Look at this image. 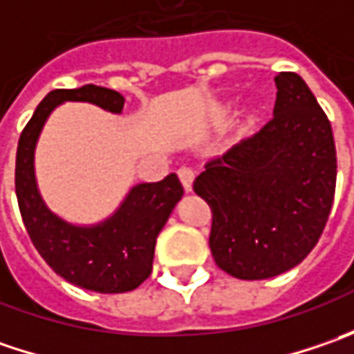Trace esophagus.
<instances>
[{
    "instance_id": "esophagus-1",
    "label": "esophagus",
    "mask_w": 354,
    "mask_h": 354,
    "mask_svg": "<svg viewBox=\"0 0 354 354\" xmlns=\"http://www.w3.org/2000/svg\"><path fill=\"white\" fill-rule=\"evenodd\" d=\"M177 175H179V179H181V183H183V189L187 193H191L193 191V179H195V173L193 169H189V167H181V169L177 171Z\"/></svg>"
}]
</instances>
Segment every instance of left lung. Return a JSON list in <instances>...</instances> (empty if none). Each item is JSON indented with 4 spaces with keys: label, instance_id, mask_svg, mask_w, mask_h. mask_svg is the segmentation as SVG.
<instances>
[{
    "label": "left lung",
    "instance_id": "8db88e82",
    "mask_svg": "<svg viewBox=\"0 0 354 354\" xmlns=\"http://www.w3.org/2000/svg\"><path fill=\"white\" fill-rule=\"evenodd\" d=\"M274 80V118L209 161L193 185L212 211V258L238 279L295 268L317 244L333 207L331 124L301 76L279 73Z\"/></svg>",
    "mask_w": 354,
    "mask_h": 354
}]
</instances>
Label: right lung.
Instances as JSON below:
<instances>
[{
  "label": "right lung",
  "mask_w": 354,
  "mask_h": 354,
  "mask_svg": "<svg viewBox=\"0 0 354 354\" xmlns=\"http://www.w3.org/2000/svg\"><path fill=\"white\" fill-rule=\"evenodd\" d=\"M62 102H88L112 114L124 110L120 92L96 84L53 90L43 98L17 145L15 193L23 225L43 260L68 283L98 293L131 292L151 274L157 236L183 197V187L171 173L157 183L133 185L116 211L96 225L64 221L48 209L35 177L39 136Z\"/></svg>",
  "instance_id": "add662e5"
}]
</instances>
